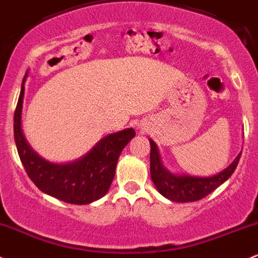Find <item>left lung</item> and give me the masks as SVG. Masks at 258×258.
Returning a JSON list of instances; mask_svg holds the SVG:
<instances>
[{
  "label": "left lung",
  "mask_w": 258,
  "mask_h": 258,
  "mask_svg": "<svg viewBox=\"0 0 258 258\" xmlns=\"http://www.w3.org/2000/svg\"><path fill=\"white\" fill-rule=\"evenodd\" d=\"M149 143L152 180L158 191L172 202H194L206 197L233 175L241 157V154L237 155L225 170L214 176L200 177L189 175H174L163 166L159 151L154 141L149 140Z\"/></svg>",
  "instance_id": "left-lung-1"
}]
</instances>
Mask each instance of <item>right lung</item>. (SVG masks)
<instances>
[{
	"label": "right lung",
	"instance_id": "right-lung-1",
	"mask_svg": "<svg viewBox=\"0 0 258 258\" xmlns=\"http://www.w3.org/2000/svg\"><path fill=\"white\" fill-rule=\"evenodd\" d=\"M24 79L14 111L13 128L17 151L28 176L40 191L72 205H88L105 196L115 177L118 157L136 136L135 130L126 128L101 138L83 158L72 163H50L30 148L22 132Z\"/></svg>",
	"mask_w": 258,
	"mask_h": 258
}]
</instances>
